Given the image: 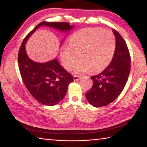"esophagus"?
<instances>
[{
    "label": "esophagus",
    "mask_w": 147,
    "mask_h": 147,
    "mask_svg": "<svg viewBox=\"0 0 147 147\" xmlns=\"http://www.w3.org/2000/svg\"><path fill=\"white\" fill-rule=\"evenodd\" d=\"M81 76H77V75H74L73 77V79L74 81H76V80H78L81 78Z\"/></svg>",
    "instance_id": "34e87169"
}]
</instances>
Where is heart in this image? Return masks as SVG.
I'll list each match as a JSON object with an SVG mask.
<instances>
[{
  "mask_svg": "<svg viewBox=\"0 0 147 147\" xmlns=\"http://www.w3.org/2000/svg\"><path fill=\"white\" fill-rule=\"evenodd\" d=\"M115 49L113 33L98 28L82 29L74 34L69 47L62 49L60 58L67 70H71L79 61L76 73L90 70L98 73L104 70L111 61Z\"/></svg>",
  "mask_w": 147,
  "mask_h": 147,
  "instance_id": "obj_1",
  "label": "heart"
}]
</instances>
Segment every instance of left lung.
<instances>
[{"label":"left lung","mask_w":147,"mask_h":147,"mask_svg":"<svg viewBox=\"0 0 147 147\" xmlns=\"http://www.w3.org/2000/svg\"><path fill=\"white\" fill-rule=\"evenodd\" d=\"M113 32L116 46L112 60L102 72L91 77L93 86L86 93L89 103L96 108L108 105L118 97L130 71V55L126 42L117 31L113 29Z\"/></svg>","instance_id":"left-lung-1"}]
</instances>
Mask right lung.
Returning <instances> with one entry per match:
<instances>
[{"instance_id":"add662e5","label":"right lung","mask_w":147,"mask_h":147,"mask_svg":"<svg viewBox=\"0 0 147 147\" xmlns=\"http://www.w3.org/2000/svg\"><path fill=\"white\" fill-rule=\"evenodd\" d=\"M43 25L61 31H69L73 26L65 22H41L24 38L18 53L19 71L29 93L39 103L54 106L64 98L69 84L73 81V78L56 59L46 63H37L27 56L25 43L29 37Z\"/></svg>"}]
</instances>
